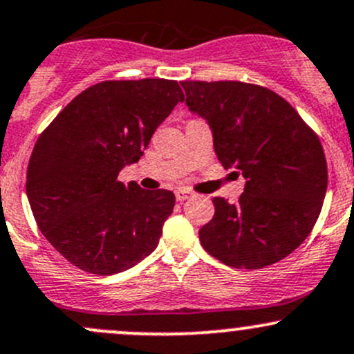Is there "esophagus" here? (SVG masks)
Returning <instances> with one entry per match:
<instances>
[{
  "label": "esophagus",
  "mask_w": 354,
  "mask_h": 354,
  "mask_svg": "<svg viewBox=\"0 0 354 354\" xmlns=\"http://www.w3.org/2000/svg\"><path fill=\"white\" fill-rule=\"evenodd\" d=\"M174 196H176L178 201H186V200H189L193 195L189 192H186V189H176V192H174Z\"/></svg>",
  "instance_id": "1"
}]
</instances>
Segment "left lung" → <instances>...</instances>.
<instances>
[{
    "label": "left lung",
    "instance_id": "1",
    "mask_svg": "<svg viewBox=\"0 0 354 354\" xmlns=\"http://www.w3.org/2000/svg\"><path fill=\"white\" fill-rule=\"evenodd\" d=\"M185 104L212 129L225 168L247 183L239 203L213 198L215 215L200 228L205 250L235 269L279 262L310 234L328 188L317 136L281 95L254 84L181 82Z\"/></svg>",
    "mask_w": 354,
    "mask_h": 354
}]
</instances>
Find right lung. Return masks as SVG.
<instances>
[{
	"label": "right lung",
	"mask_w": 354,
	"mask_h": 354,
	"mask_svg": "<svg viewBox=\"0 0 354 354\" xmlns=\"http://www.w3.org/2000/svg\"><path fill=\"white\" fill-rule=\"evenodd\" d=\"M178 102L174 80H107L77 95L38 138L26 196L41 234L70 263L111 275L158 247L174 195L118 176Z\"/></svg>",
	"instance_id": "add662e5"
}]
</instances>
